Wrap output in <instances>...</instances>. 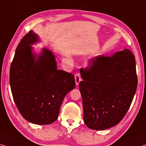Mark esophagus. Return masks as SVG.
Segmentation results:
<instances>
[{"label": "esophagus", "instance_id": "esophagus-1", "mask_svg": "<svg viewBox=\"0 0 146 146\" xmlns=\"http://www.w3.org/2000/svg\"><path fill=\"white\" fill-rule=\"evenodd\" d=\"M82 81V79H81V76L80 75V74H76L75 75V82H76V85H78L80 82Z\"/></svg>", "mask_w": 146, "mask_h": 146}]
</instances>
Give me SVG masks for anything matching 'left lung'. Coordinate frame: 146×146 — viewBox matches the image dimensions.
<instances>
[{
  "label": "left lung",
  "mask_w": 146,
  "mask_h": 146,
  "mask_svg": "<svg viewBox=\"0 0 146 146\" xmlns=\"http://www.w3.org/2000/svg\"><path fill=\"white\" fill-rule=\"evenodd\" d=\"M79 84L83 120L89 129H107L122 120L132 103L138 79L136 61L129 50L112 56H96L82 69Z\"/></svg>",
  "instance_id": "8db88e82"
}]
</instances>
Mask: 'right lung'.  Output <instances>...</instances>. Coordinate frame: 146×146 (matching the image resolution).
<instances>
[{
	"mask_svg": "<svg viewBox=\"0 0 146 146\" xmlns=\"http://www.w3.org/2000/svg\"><path fill=\"white\" fill-rule=\"evenodd\" d=\"M39 36L28 32L17 47L9 70L11 93L23 118L37 125L56 121L62 102L75 88L74 76L58 70L54 55L43 48L39 55L31 45Z\"/></svg>",
	"mask_w": 146,
	"mask_h": 146,
	"instance_id": "right-lung-1",
	"label": "right lung"
}]
</instances>
